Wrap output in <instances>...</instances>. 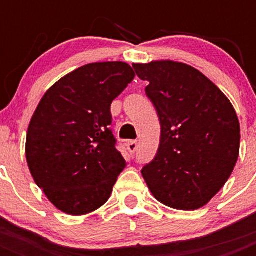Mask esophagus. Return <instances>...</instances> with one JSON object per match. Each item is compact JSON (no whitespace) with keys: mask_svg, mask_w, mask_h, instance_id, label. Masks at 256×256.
Listing matches in <instances>:
<instances>
[{"mask_svg":"<svg viewBox=\"0 0 256 256\" xmlns=\"http://www.w3.org/2000/svg\"><path fill=\"white\" fill-rule=\"evenodd\" d=\"M126 146H128V150L130 154H136V150H138V142L136 140H128Z\"/></svg>","mask_w":256,"mask_h":256,"instance_id":"34e87169","label":"esophagus"}]
</instances>
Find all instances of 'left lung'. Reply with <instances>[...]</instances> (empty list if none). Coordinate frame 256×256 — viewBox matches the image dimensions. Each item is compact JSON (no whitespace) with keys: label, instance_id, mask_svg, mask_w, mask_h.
<instances>
[{"label":"left lung","instance_id":"obj_1","mask_svg":"<svg viewBox=\"0 0 256 256\" xmlns=\"http://www.w3.org/2000/svg\"><path fill=\"white\" fill-rule=\"evenodd\" d=\"M160 122V142L142 176L160 202L200 208L230 178L240 126L227 96L194 68L172 61L132 65Z\"/></svg>","mask_w":256,"mask_h":256}]
</instances>
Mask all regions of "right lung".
<instances>
[{
    "mask_svg": "<svg viewBox=\"0 0 256 256\" xmlns=\"http://www.w3.org/2000/svg\"><path fill=\"white\" fill-rule=\"evenodd\" d=\"M124 62H96L61 78L42 96L26 136V160L37 186L70 215L108 199L126 160L112 130V102L134 80Z\"/></svg>",
    "mask_w": 256,
    "mask_h": 256,
    "instance_id": "obj_1",
    "label": "right lung"
}]
</instances>
